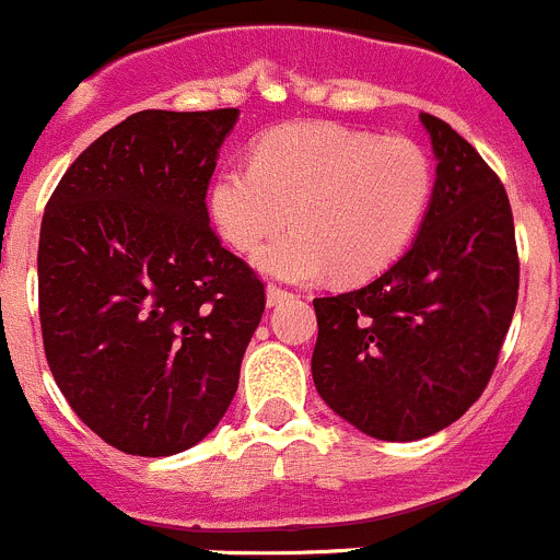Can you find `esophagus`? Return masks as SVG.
I'll list each match as a JSON object with an SVG mask.
<instances>
[{"instance_id":"1","label":"esophagus","mask_w":560,"mask_h":560,"mask_svg":"<svg viewBox=\"0 0 560 560\" xmlns=\"http://www.w3.org/2000/svg\"><path fill=\"white\" fill-rule=\"evenodd\" d=\"M291 296H293L291 291L275 285V282H269V285H267V304H269V307H278L280 302H285V299H291Z\"/></svg>"}]
</instances>
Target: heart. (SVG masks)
I'll use <instances>...</instances> for the list:
<instances>
[{
	"mask_svg": "<svg viewBox=\"0 0 560 560\" xmlns=\"http://www.w3.org/2000/svg\"><path fill=\"white\" fill-rule=\"evenodd\" d=\"M435 192V165L411 138L299 121L261 136L250 163L225 165L209 187V218L267 275L310 282L370 280L417 236Z\"/></svg>",
	"mask_w": 560,
	"mask_h": 560,
	"instance_id": "b5f03b06",
	"label": "heart"
}]
</instances>
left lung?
I'll use <instances>...</instances> for the list:
<instances>
[{
    "instance_id": "1",
    "label": "left lung",
    "mask_w": 560,
    "mask_h": 560,
    "mask_svg": "<svg viewBox=\"0 0 560 560\" xmlns=\"http://www.w3.org/2000/svg\"><path fill=\"white\" fill-rule=\"evenodd\" d=\"M435 192L411 250L357 291L313 299V381L326 406L378 441L450 428L498 364L520 288L509 196L444 119L422 114Z\"/></svg>"
}]
</instances>
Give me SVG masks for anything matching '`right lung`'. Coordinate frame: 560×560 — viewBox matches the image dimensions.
Returning <instances> with one entry per match:
<instances>
[{
	"mask_svg": "<svg viewBox=\"0 0 560 560\" xmlns=\"http://www.w3.org/2000/svg\"><path fill=\"white\" fill-rule=\"evenodd\" d=\"M236 116L138 110L75 158L46 203L48 368L81 422L127 455H176L218 428L267 307L264 282L207 212Z\"/></svg>",
	"mask_w": 560,
	"mask_h": 560,
	"instance_id": "add662e5",
	"label": "right lung"
}]
</instances>
